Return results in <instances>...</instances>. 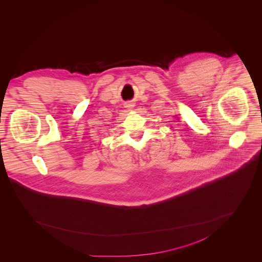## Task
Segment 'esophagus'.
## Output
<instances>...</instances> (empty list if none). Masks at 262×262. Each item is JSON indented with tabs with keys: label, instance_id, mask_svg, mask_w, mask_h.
<instances>
[{
	"label": "esophagus",
	"instance_id": "esophagus-1",
	"mask_svg": "<svg viewBox=\"0 0 262 262\" xmlns=\"http://www.w3.org/2000/svg\"><path fill=\"white\" fill-rule=\"evenodd\" d=\"M134 105H133V104L132 103H126L125 104V107H127V108H132Z\"/></svg>",
	"mask_w": 262,
	"mask_h": 262
}]
</instances>
